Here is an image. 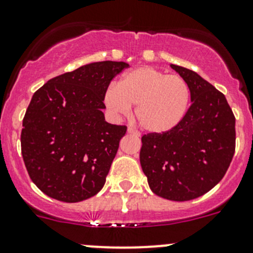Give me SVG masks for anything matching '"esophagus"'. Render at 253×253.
<instances>
[{
  "label": "esophagus",
  "mask_w": 253,
  "mask_h": 253,
  "mask_svg": "<svg viewBox=\"0 0 253 253\" xmlns=\"http://www.w3.org/2000/svg\"><path fill=\"white\" fill-rule=\"evenodd\" d=\"M127 132H128V133H131V135L140 136V133H138V131H136V129H133V128H132V127H128V128H127Z\"/></svg>",
  "instance_id": "1"
}]
</instances>
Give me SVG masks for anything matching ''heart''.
<instances>
[{
	"label": "heart",
	"mask_w": 253,
	"mask_h": 253,
	"mask_svg": "<svg viewBox=\"0 0 253 253\" xmlns=\"http://www.w3.org/2000/svg\"><path fill=\"white\" fill-rule=\"evenodd\" d=\"M192 93L189 84L179 76L152 67L129 70L104 92V104L116 116H127L136 106V117L146 131L164 133L183 121Z\"/></svg>",
	"instance_id": "1"
}]
</instances>
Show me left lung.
I'll use <instances>...</instances> for the list:
<instances>
[{"instance_id":"obj_1","label":"left lung","mask_w":253,"mask_h":253,"mask_svg":"<svg viewBox=\"0 0 253 253\" xmlns=\"http://www.w3.org/2000/svg\"><path fill=\"white\" fill-rule=\"evenodd\" d=\"M170 67L189 84L192 106L171 131L142 136L140 163L152 193L185 202L208 193L224 176L236 147V118L209 82L190 69Z\"/></svg>"}]
</instances>
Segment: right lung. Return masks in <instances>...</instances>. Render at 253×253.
<instances>
[{
    "label": "right lung",
    "mask_w": 253,
    "mask_h": 253,
    "mask_svg": "<svg viewBox=\"0 0 253 253\" xmlns=\"http://www.w3.org/2000/svg\"><path fill=\"white\" fill-rule=\"evenodd\" d=\"M127 67L90 63L34 93L22 121L21 152L31 180L47 197L77 203L103 188L127 131L104 120V92Z\"/></svg>",
    "instance_id": "right-lung-1"
}]
</instances>
